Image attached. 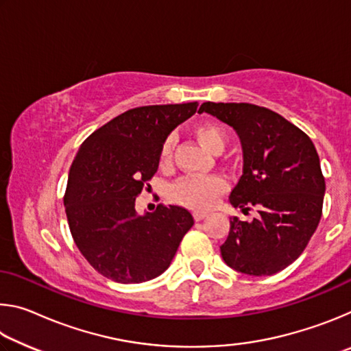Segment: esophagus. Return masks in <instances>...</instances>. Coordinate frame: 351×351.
Returning a JSON list of instances; mask_svg holds the SVG:
<instances>
[{"mask_svg": "<svg viewBox=\"0 0 351 351\" xmlns=\"http://www.w3.org/2000/svg\"><path fill=\"white\" fill-rule=\"evenodd\" d=\"M206 217H207V213H204V212H195L193 213L195 221H201V219H204Z\"/></svg>", "mask_w": 351, "mask_h": 351, "instance_id": "34e87169", "label": "esophagus"}]
</instances>
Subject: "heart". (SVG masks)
Here are the masks:
<instances>
[{"label": "heart", "mask_w": 351, "mask_h": 351, "mask_svg": "<svg viewBox=\"0 0 351 351\" xmlns=\"http://www.w3.org/2000/svg\"><path fill=\"white\" fill-rule=\"evenodd\" d=\"M195 138L199 141L206 150L210 153H221L228 142V134L218 122L206 121L199 122L193 127ZM173 139L167 138L164 141L159 152V164L161 167H167L171 162L173 154ZM226 192V182L221 178H186L178 181L170 189V198L175 203L190 207L197 210H207L215 206L218 198Z\"/></svg>", "instance_id": "obj_1"}]
</instances>
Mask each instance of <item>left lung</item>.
Wrapping results in <instances>:
<instances>
[{
	"label": "left lung",
	"instance_id": "8db88e82",
	"mask_svg": "<svg viewBox=\"0 0 351 351\" xmlns=\"http://www.w3.org/2000/svg\"><path fill=\"white\" fill-rule=\"evenodd\" d=\"M207 112L239 134L243 175L229 203L252 221L230 218L221 257L247 276H272L299 257L322 217L325 180L311 139L287 119L252 104L204 102Z\"/></svg>",
	"mask_w": 351,
	"mask_h": 351
}]
</instances>
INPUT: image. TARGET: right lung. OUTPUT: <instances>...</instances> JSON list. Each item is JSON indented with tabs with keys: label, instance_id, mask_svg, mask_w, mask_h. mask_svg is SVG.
<instances>
[{
	"label": "right lung",
	"instance_id": "add662e5",
	"mask_svg": "<svg viewBox=\"0 0 351 351\" xmlns=\"http://www.w3.org/2000/svg\"><path fill=\"white\" fill-rule=\"evenodd\" d=\"M198 104L128 110L88 136L69 169L64 209L77 247L94 269L117 283H142L169 268L193 226L180 206L139 215L136 197L158 171L159 152Z\"/></svg>",
	"mask_w": 351,
	"mask_h": 351
}]
</instances>
